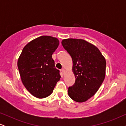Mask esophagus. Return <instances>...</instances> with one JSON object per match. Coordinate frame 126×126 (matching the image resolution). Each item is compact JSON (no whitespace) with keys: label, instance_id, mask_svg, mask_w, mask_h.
Wrapping results in <instances>:
<instances>
[{"label":"esophagus","instance_id":"34e87169","mask_svg":"<svg viewBox=\"0 0 126 126\" xmlns=\"http://www.w3.org/2000/svg\"><path fill=\"white\" fill-rule=\"evenodd\" d=\"M62 73H63V74H64V73H65V70H64V69H62Z\"/></svg>","mask_w":126,"mask_h":126}]
</instances>
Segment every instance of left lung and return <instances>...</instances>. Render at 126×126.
Returning a JSON list of instances; mask_svg holds the SVG:
<instances>
[{
    "instance_id": "8db88e82",
    "label": "left lung",
    "mask_w": 126,
    "mask_h": 126,
    "mask_svg": "<svg viewBox=\"0 0 126 126\" xmlns=\"http://www.w3.org/2000/svg\"><path fill=\"white\" fill-rule=\"evenodd\" d=\"M62 44L71 56L76 78L68 95L76 102H85L95 94L104 80L105 59L96 46L84 40L64 39Z\"/></svg>"
}]
</instances>
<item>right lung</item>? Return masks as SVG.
<instances>
[{
	"mask_svg": "<svg viewBox=\"0 0 126 126\" xmlns=\"http://www.w3.org/2000/svg\"><path fill=\"white\" fill-rule=\"evenodd\" d=\"M59 44L57 38L41 36L26 45L19 57L18 67L22 82L35 97L44 98L51 95L61 78L52 59Z\"/></svg>",
	"mask_w": 126,
	"mask_h": 126,
	"instance_id": "obj_1",
	"label": "right lung"
}]
</instances>
